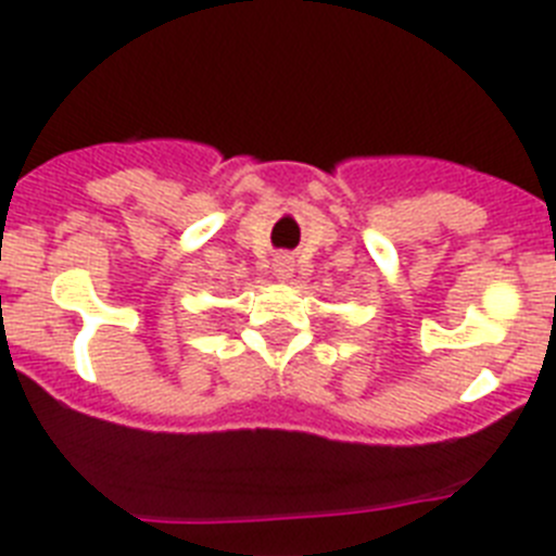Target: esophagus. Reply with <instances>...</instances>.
Instances as JSON below:
<instances>
[{
    "mask_svg": "<svg viewBox=\"0 0 556 556\" xmlns=\"http://www.w3.org/2000/svg\"><path fill=\"white\" fill-rule=\"evenodd\" d=\"M273 269H275V275L281 278V281H287V278H292V273H294V258H292V255H289V253L275 255Z\"/></svg>",
    "mask_w": 556,
    "mask_h": 556,
    "instance_id": "esophagus-1",
    "label": "esophagus"
}]
</instances>
